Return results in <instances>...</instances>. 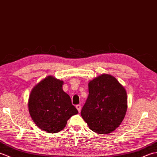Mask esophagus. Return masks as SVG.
<instances>
[{"label":"esophagus","mask_w":157,"mask_h":157,"mask_svg":"<svg viewBox=\"0 0 157 157\" xmlns=\"http://www.w3.org/2000/svg\"><path fill=\"white\" fill-rule=\"evenodd\" d=\"M76 109H77L78 112H80V111H81V105H76Z\"/></svg>","instance_id":"1"}]
</instances>
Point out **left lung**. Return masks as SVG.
<instances>
[{"mask_svg": "<svg viewBox=\"0 0 157 157\" xmlns=\"http://www.w3.org/2000/svg\"><path fill=\"white\" fill-rule=\"evenodd\" d=\"M89 95L81 116L92 131L111 133L119 127L127 111L124 86L109 75H101L89 82Z\"/></svg>", "mask_w": 157, "mask_h": 157, "instance_id": "8db88e82", "label": "left lung"}]
</instances>
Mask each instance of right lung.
Listing matches in <instances>:
<instances>
[{"label":"right lung","instance_id":"right-lung-1","mask_svg":"<svg viewBox=\"0 0 157 157\" xmlns=\"http://www.w3.org/2000/svg\"><path fill=\"white\" fill-rule=\"evenodd\" d=\"M62 85L63 81L49 76L35 86L30 93L31 117L41 130L48 133L61 131L70 117L78 113Z\"/></svg>","mask_w":157,"mask_h":157}]
</instances>
